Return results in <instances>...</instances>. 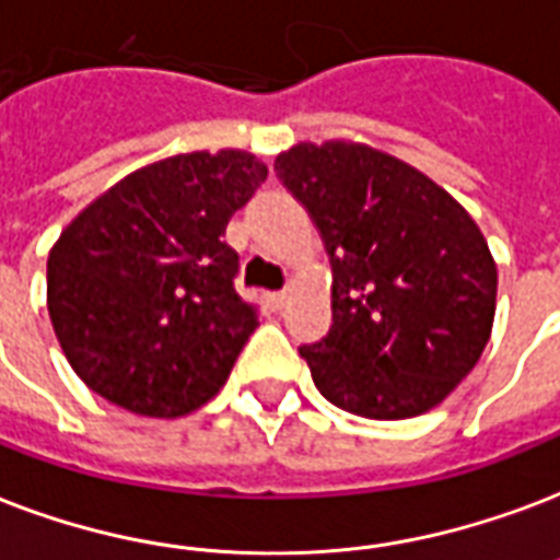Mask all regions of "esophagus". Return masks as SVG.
<instances>
[{"mask_svg":"<svg viewBox=\"0 0 560 560\" xmlns=\"http://www.w3.org/2000/svg\"><path fill=\"white\" fill-rule=\"evenodd\" d=\"M267 302H270V308H284V302H288V293L284 290H276V293H267Z\"/></svg>","mask_w":560,"mask_h":560,"instance_id":"esophagus-1","label":"esophagus"}]
</instances>
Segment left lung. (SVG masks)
<instances>
[{
    "label": "left lung",
    "instance_id": "obj_1",
    "mask_svg": "<svg viewBox=\"0 0 560 560\" xmlns=\"http://www.w3.org/2000/svg\"><path fill=\"white\" fill-rule=\"evenodd\" d=\"M272 170L331 261V328L299 347L319 394L370 420L443 402L488 347L497 311L479 225L432 178L361 143H299Z\"/></svg>",
    "mask_w": 560,
    "mask_h": 560
}]
</instances>
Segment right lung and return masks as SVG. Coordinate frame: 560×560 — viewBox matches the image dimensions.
Listing matches in <instances>:
<instances>
[{
  "mask_svg": "<svg viewBox=\"0 0 560 560\" xmlns=\"http://www.w3.org/2000/svg\"><path fill=\"white\" fill-rule=\"evenodd\" d=\"M249 152H190L135 170L49 252L46 296L63 355L93 394L143 417L211 399L258 328L223 243L264 185Z\"/></svg>",
  "mask_w": 560,
  "mask_h": 560,
  "instance_id": "obj_1",
  "label": "right lung"
}]
</instances>
